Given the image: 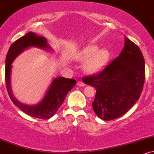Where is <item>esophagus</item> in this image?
Returning <instances> with one entry per match:
<instances>
[{
	"label": "esophagus",
	"mask_w": 154,
	"mask_h": 154,
	"mask_svg": "<svg viewBox=\"0 0 154 154\" xmlns=\"http://www.w3.org/2000/svg\"><path fill=\"white\" fill-rule=\"evenodd\" d=\"M77 85L79 86V87H84L85 85V83L82 82V81H79V82H77Z\"/></svg>",
	"instance_id": "1"
}]
</instances>
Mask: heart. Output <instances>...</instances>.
Listing matches in <instances>:
<instances>
[{"mask_svg": "<svg viewBox=\"0 0 154 154\" xmlns=\"http://www.w3.org/2000/svg\"><path fill=\"white\" fill-rule=\"evenodd\" d=\"M74 59L80 62L85 61L82 66L84 72L93 75L105 68L110 59V52L106 48H99L98 45H90L75 53Z\"/></svg>", "mask_w": 154, "mask_h": 154, "instance_id": "heart-1", "label": "heart"}]
</instances>
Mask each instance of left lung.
<instances>
[{"mask_svg": "<svg viewBox=\"0 0 154 154\" xmlns=\"http://www.w3.org/2000/svg\"><path fill=\"white\" fill-rule=\"evenodd\" d=\"M125 40L121 54L103 71L82 79L96 90L92 106L98 117L106 121L126 114L139 99L143 88V56L126 36Z\"/></svg>", "mask_w": 154, "mask_h": 154, "instance_id": "8db88e82", "label": "left lung"}]
</instances>
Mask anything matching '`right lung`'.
<instances>
[{
    "label": "right lung",
    "instance_id": "add662e5",
    "mask_svg": "<svg viewBox=\"0 0 154 154\" xmlns=\"http://www.w3.org/2000/svg\"><path fill=\"white\" fill-rule=\"evenodd\" d=\"M29 48H37L45 51H52V48L48 43L46 38L43 36H39L32 32L26 33L15 41L9 48L6 58L5 79L6 88L12 102L25 114L32 117L47 119L56 114L63 103L68 92L73 88L77 81L65 77H56L53 79L43 98L38 103L27 105L21 103L14 96L11 90V64L17 56Z\"/></svg>",
    "mask_w": 154,
    "mask_h": 154
}]
</instances>
